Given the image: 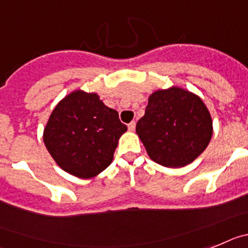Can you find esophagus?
<instances>
[{
    "label": "esophagus",
    "mask_w": 248,
    "mask_h": 248,
    "mask_svg": "<svg viewBox=\"0 0 248 248\" xmlns=\"http://www.w3.org/2000/svg\"><path fill=\"white\" fill-rule=\"evenodd\" d=\"M127 127H128V130L130 131H135V128H136V122L135 121L130 122V124H127Z\"/></svg>",
    "instance_id": "obj_1"
}]
</instances>
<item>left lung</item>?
Masks as SVG:
<instances>
[{
  "instance_id": "obj_1",
  "label": "left lung",
  "mask_w": 248,
  "mask_h": 248,
  "mask_svg": "<svg viewBox=\"0 0 248 248\" xmlns=\"http://www.w3.org/2000/svg\"><path fill=\"white\" fill-rule=\"evenodd\" d=\"M136 132L151 160L166 167H184L206 150L214 128L203 101L173 86L148 97Z\"/></svg>"
}]
</instances>
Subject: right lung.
Listing matches in <instances>:
<instances>
[{
	"label": "right lung",
	"instance_id": "1",
	"mask_svg": "<svg viewBox=\"0 0 248 248\" xmlns=\"http://www.w3.org/2000/svg\"><path fill=\"white\" fill-rule=\"evenodd\" d=\"M126 131L117 111L107 107L97 93L76 90L53 108L44 142L63 171L92 178L111 165L118 140Z\"/></svg>",
	"mask_w": 248,
	"mask_h": 248
}]
</instances>
